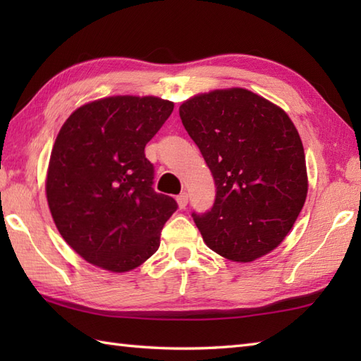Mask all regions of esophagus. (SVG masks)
<instances>
[{
    "label": "esophagus",
    "mask_w": 361,
    "mask_h": 361,
    "mask_svg": "<svg viewBox=\"0 0 361 361\" xmlns=\"http://www.w3.org/2000/svg\"><path fill=\"white\" fill-rule=\"evenodd\" d=\"M188 200H189V195L188 192H181L178 197H176V203H178V206L181 209H185L188 206Z\"/></svg>",
    "instance_id": "esophagus-1"
}]
</instances>
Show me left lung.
<instances>
[{"mask_svg":"<svg viewBox=\"0 0 361 361\" xmlns=\"http://www.w3.org/2000/svg\"><path fill=\"white\" fill-rule=\"evenodd\" d=\"M216 181V200L192 212L206 245L251 262L283 240L307 197L301 137L287 113L248 90H216L180 106Z\"/></svg>","mask_w":361,"mask_h":361,"instance_id":"obj_1","label":"left lung"}]
</instances>
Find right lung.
Masks as SVG:
<instances>
[{
  "instance_id": "right-lung-1",
  "label": "right lung",
  "mask_w": 361,
  "mask_h": 361,
  "mask_svg": "<svg viewBox=\"0 0 361 361\" xmlns=\"http://www.w3.org/2000/svg\"><path fill=\"white\" fill-rule=\"evenodd\" d=\"M172 111L159 97L113 96L82 105L60 128L46 197L59 233L87 262L124 273L158 250L178 204L152 188L144 149Z\"/></svg>"
}]
</instances>
